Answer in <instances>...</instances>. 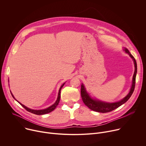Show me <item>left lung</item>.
<instances>
[{"label": "left lung", "instance_id": "8db88e82", "mask_svg": "<svg viewBox=\"0 0 146 146\" xmlns=\"http://www.w3.org/2000/svg\"><path fill=\"white\" fill-rule=\"evenodd\" d=\"M122 50L128 54L130 56V57L132 59V60H133L134 65H135V72L133 76L132 83V86L129 93L127 94V95L125 97H124L123 99H122L119 101H118L116 102H112V103L103 102V101L96 99V98H93L86 90V88L84 85L82 83L81 86V98L84 103L91 110L96 112L103 113L111 111L125 103L132 95L134 91L135 87L136 76L137 73V64H136V61L135 59L131 55V54L129 52V50L127 48L123 47Z\"/></svg>", "mask_w": 146, "mask_h": 146}]
</instances>
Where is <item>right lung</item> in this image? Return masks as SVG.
I'll list each match as a JSON object with an SVG mask.
<instances>
[{
    "mask_svg": "<svg viewBox=\"0 0 146 146\" xmlns=\"http://www.w3.org/2000/svg\"><path fill=\"white\" fill-rule=\"evenodd\" d=\"M65 84V82L64 83V84L60 86V88H59V92H58V98H57V99H56V100L55 101V102L52 105L50 106V107H48V108H46V109H42V110H33V109H29V108H27V107L25 106V105H23L22 103H21L19 102H18V100H17L16 99L14 98V95H13V94L11 93V91H10V92H11V94L12 96L13 97V98H14L16 101H17V102L20 104V105H21L24 108H25L28 111H29V112H30V113H33V114H36V115H43V114H47V113H49L52 111L56 108V106L58 105L59 102V101H60V91H61L62 88L64 87V86Z\"/></svg>",
    "mask_w": 146,
    "mask_h": 146,
    "instance_id": "1",
    "label": "right lung"
}]
</instances>
